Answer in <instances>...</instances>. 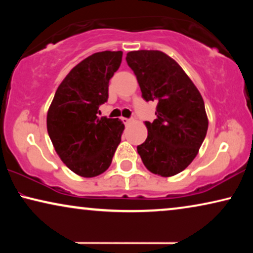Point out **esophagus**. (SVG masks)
<instances>
[{
	"label": "esophagus",
	"mask_w": 253,
	"mask_h": 253,
	"mask_svg": "<svg viewBox=\"0 0 253 253\" xmlns=\"http://www.w3.org/2000/svg\"><path fill=\"white\" fill-rule=\"evenodd\" d=\"M122 121L126 126H129V124H131V122H132V120L131 119H122Z\"/></svg>",
	"instance_id": "34e87169"
}]
</instances>
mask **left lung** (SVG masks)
Listing matches in <instances>:
<instances>
[{
    "instance_id": "obj_1",
    "label": "left lung",
    "mask_w": 253,
    "mask_h": 253,
    "mask_svg": "<svg viewBox=\"0 0 253 253\" xmlns=\"http://www.w3.org/2000/svg\"><path fill=\"white\" fill-rule=\"evenodd\" d=\"M145 101H157V119L145 122L146 140L137 151L145 167L164 177L184 170L206 137L205 103L176 61L159 50L126 54Z\"/></svg>"
}]
</instances>
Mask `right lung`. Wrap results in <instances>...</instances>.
<instances>
[{
  "label": "right lung",
  "mask_w": 253,
  "mask_h": 253,
  "mask_svg": "<svg viewBox=\"0 0 253 253\" xmlns=\"http://www.w3.org/2000/svg\"><path fill=\"white\" fill-rule=\"evenodd\" d=\"M122 51H100L67 75L47 114V130L55 151L67 167L83 177L106 171L121 143L124 124L98 117L108 100L109 81L119 70Z\"/></svg>",
  "instance_id": "obj_1"
}]
</instances>
